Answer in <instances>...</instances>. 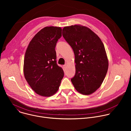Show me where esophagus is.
Listing matches in <instances>:
<instances>
[{
    "label": "esophagus",
    "instance_id": "obj_1",
    "mask_svg": "<svg viewBox=\"0 0 131 131\" xmlns=\"http://www.w3.org/2000/svg\"><path fill=\"white\" fill-rule=\"evenodd\" d=\"M63 66H64V68H66V66H67V65H66V64H65V65H64Z\"/></svg>",
    "mask_w": 131,
    "mask_h": 131
}]
</instances>
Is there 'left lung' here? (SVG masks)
<instances>
[{
  "label": "left lung",
  "mask_w": 131,
  "mask_h": 131,
  "mask_svg": "<svg viewBox=\"0 0 131 131\" xmlns=\"http://www.w3.org/2000/svg\"><path fill=\"white\" fill-rule=\"evenodd\" d=\"M62 35L75 56L76 73L71 81L78 92L90 95L100 87L108 70L104 44L96 34L81 25L64 27Z\"/></svg>",
  "instance_id": "left-lung-1"
}]
</instances>
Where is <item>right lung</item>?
<instances>
[{
	"label": "right lung",
	"mask_w": 131,
	"mask_h": 131,
	"mask_svg": "<svg viewBox=\"0 0 131 131\" xmlns=\"http://www.w3.org/2000/svg\"><path fill=\"white\" fill-rule=\"evenodd\" d=\"M61 37V27H46L33 37L25 52L24 77L31 88L42 96L54 95L64 75L57 63L55 50Z\"/></svg>",
	"instance_id": "1"
}]
</instances>
